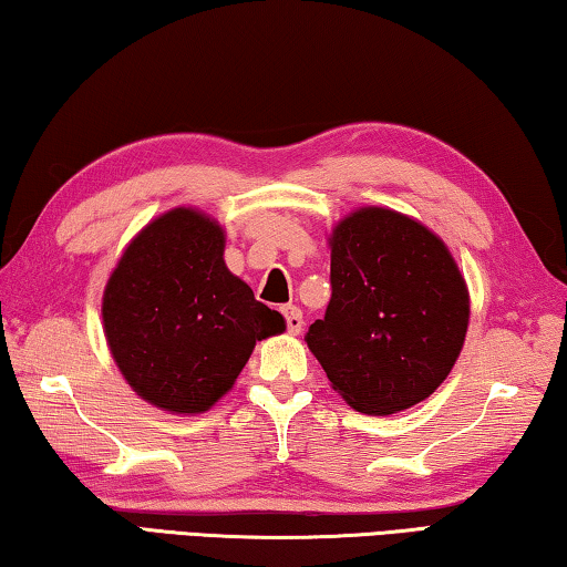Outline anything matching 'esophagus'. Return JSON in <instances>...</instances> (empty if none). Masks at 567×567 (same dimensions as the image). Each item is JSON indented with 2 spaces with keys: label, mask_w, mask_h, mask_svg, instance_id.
<instances>
[{
  "label": "esophagus",
  "mask_w": 567,
  "mask_h": 567,
  "mask_svg": "<svg viewBox=\"0 0 567 567\" xmlns=\"http://www.w3.org/2000/svg\"><path fill=\"white\" fill-rule=\"evenodd\" d=\"M282 315H285V322H287V332H290V334H300L302 328H305L300 307L287 305V307H282Z\"/></svg>",
  "instance_id": "34e87169"
}]
</instances>
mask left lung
Instances as JSON below:
<instances>
[{"label":"left lung","instance_id":"8db88e82","mask_svg":"<svg viewBox=\"0 0 567 567\" xmlns=\"http://www.w3.org/2000/svg\"><path fill=\"white\" fill-rule=\"evenodd\" d=\"M332 297L305 340L332 388L368 415L408 410L463 350L470 297L443 239L395 209L362 207L330 235Z\"/></svg>","mask_w":567,"mask_h":567}]
</instances>
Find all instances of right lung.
Instances as JSON below:
<instances>
[{"mask_svg": "<svg viewBox=\"0 0 567 567\" xmlns=\"http://www.w3.org/2000/svg\"><path fill=\"white\" fill-rule=\"evenodd\" d=\"M223 255V227L177 207L132 239L104 287V338L120 372L142 400L177 415L213 408L255 342L285 330Z\"/></svg>", "mask_w": 567, "mask_h": 567, "instance_id": "add662e5", "label": "right lung"}]
</instances>
